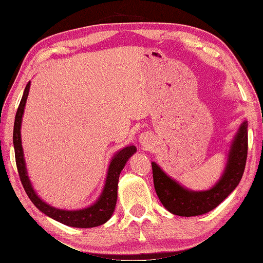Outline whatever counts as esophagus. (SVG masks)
<instances>
[{"instance_id":"obj_1","label":"esophagus","mask_w":263,"mask_h":263,"mask_svg":"<svg viewBox=\"0 0 263 263\" xmlns=\"http://www.w3.org/2000/svg\"><path fill=\"white\" fill-rule=\"evenodd\" d=\"M149 135L148 134H143V135H141V137H140V141L142 142V143H144V142H148L149 141Z\"/></svg>"}]
</instances>
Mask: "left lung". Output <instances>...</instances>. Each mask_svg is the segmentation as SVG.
<instances>
[{
    "mask_svg": "<svg viewBox=\"0 0 263 263\" xmlns=\"http://www.w3.org/2000/svg\"><path fill=\"white\" fill-rule=\"evenodd\" d=\"M248 123L243 122L234 139L223 177L209 191L192 192L167 177L156 163L153 164L154 185L162 204L178 216H199L216 208L240 182L245 171L248 150Z\"/></svg>",
    "mask_w": 263,
    "mask_h": 263,
    "instance_id": "left-lung-1",
    "label": "left lung"
}]
</instances>
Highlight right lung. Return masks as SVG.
I'll return each instance as SVG.
<instances>
[{
	"mask_svg": "<svg viewBox=\"0 0 263 263\" xmlns=\"http://www.w3.org/2000/svg\"><path fill=\"white\" fill-rule=\"evenodd\" d=\"M29 91L30 82L26 84L24 93H23L22 100L16 113L15 124H13V146H15L16 165L18 174H20L21 178V182L23 187H24L27 196L30 197L32 203H33L40 211H43L45 215L49 216L50 218L58 220L60 223L68 225V227L89 229L98 227V225L107 222L113 214L115 204H117L119 176L120 173H121L123 166L126 165L128 158L136 151V148L134 145L126 146V148L120 150L119 153L114 156V158L109 164L107 179H106L103 194H101L99 200L97 201L93 205H91L86 209L75 211L60 210L57 208H53V206L45 203L43 200H40V197L34 193L33 188H32L30 183L29 177H27L26 174L24 157H23V148L21 141V123L27 96H29Z\"/></svg>",
	"mask_w": 263,
	"mask_h": 263,
	"instance_id": "1",
	"label": "right lung"
}]
</instances>
